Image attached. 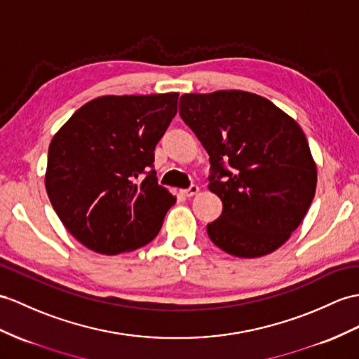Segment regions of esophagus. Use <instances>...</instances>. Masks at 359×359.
<instances>
[{
  "instance_id": "1",
  "label": "esophagus",
  "mask_w": 359,
  "mask_h": 359,
  "mask_svg": "<svg viewBox=\"0 0 359 359\" xmlns=\"http://www.w3.org/2000/svg\"><path fill=\"white\" fill-rule=\"evenodd\" d=\"M199 191V187L198 186H190L189 189H184L181 190V195L186 196V198H190V196H195Z\"/></svg>"
}]
</instances>
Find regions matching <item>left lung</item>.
Instances as JSON below:
<instances>
[{
  "label": "left lung",
  "mask_w": 359,
  "mask_h": 359,
  "mask_svg": "<svg viewBox=\"0 0 359 359\" xmlns=\"http://www.w3.org/2000/svg\"><path fill=\"white\" fill-rule=\"evenodd\" d=\"M180 116L207 151L208 189L222 201L208 238L245 259L282 247L317 187V165L297 121L262 95L238 90L181 95Z\"/></svg>",
  "instance_id": "obj_1"
}]
</instances>
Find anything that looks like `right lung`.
<instances>
[{
	"mask_svg": "<svg viewBox=\"0 0 359 359\" xmlns=\"http://www.w3.org/2000/svg\"><path fill=\"white\" fill-rule=\"evenodd\" d=\"M178 95H103L79 108L51 140L50 203L86 248L114 256L158 234L177 198L158 184L154 151Z\"/></svg>",
	"mask_w": 359,
	"mask_h": 359,
	"instance_id": "add662e5",
	"label": "right lung"
}]
</instances>
